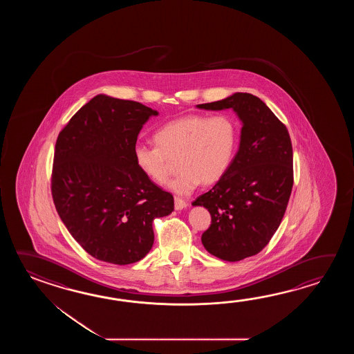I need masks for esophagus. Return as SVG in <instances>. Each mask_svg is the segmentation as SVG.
<instances>
[{
    "label": "esophagus",
    "mask_w": 354,
    "mask_h": 354,
    "mask_svg": "<svg viewBox=\"0 0 354 354\" xmlns=\"http://www.w3.org/2000/svg\"><path fill=\"white\" fill-rule=\"evenodd\" d=\"M187 205L188 203L185 200H182L180 197H174V207H176V210H182V209L187 207Z\"/></svg>",
    "instance_id": "esophagus-1"
}]
</instances>
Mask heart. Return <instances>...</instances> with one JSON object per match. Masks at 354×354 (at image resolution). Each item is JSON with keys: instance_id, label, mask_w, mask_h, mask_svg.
I'll return each mask as SVG.
<instances>
[{"instance_id": "b5f03b06", "label": "heart", "mask_w": 354, "mask_h": 354, "mask_svg": "<svg viewBox=\"0 0 354 354\" xmlns=\"http://www.w3.org/2000/svg\"><path fill=\"white\" fill-rule=\"evenodd\" d=\"M157 145L136 144L134 159L140 172L163 183L178 158L180 171L168 187L180 195L192 192L201 182H218L232 165L238 142V128L226 113H189L168 121L156 131Z\"/></svg>"}]
</instances>
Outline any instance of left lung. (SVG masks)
I'll return each mask as SVG.
<instances>
[{
  "label": "left lung",
  "instance_id": "8db88e82",
  "mask_svg": "<svg viewBox=\"0 0 354 354\" xmlns=\"http://www.w3.org/2000/svg\"><path fill=\"white\" fill-rule=\"evenodd\" d=\"M197 107L233 109L243 121L239 151L227 172L192 203L210 212V226L201 236L203 247L227 262L256 256L279 229L292 191L294 156L288 130L252 93L236 92Z\"/></svg>",
  "mask_w": 354,
  "mask_h": 354
}]
</instances>
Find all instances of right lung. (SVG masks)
<instances>
[{"instance_id": "right-lung-1", "label": "right lung", "mask_w": 354, "mask_h": 354, "mask_svg": "<svg viewBox=\"0 0 354 354\" xmlns=\"http://www.w3.org/2000/svg\"><path fill=\"white\" fill-rule=\"evenodd\" d=\"M158 113L140 102L98 95L60 130L52 196L75 241L107 263L140 261L154 241L153 221L171 214L174 196L136 167L134 147Z\"/></svg>"}]
</instances>
